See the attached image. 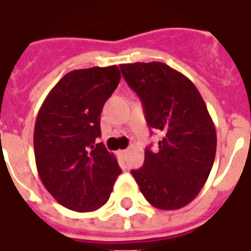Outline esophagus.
Segmentation results:
<instances>
[{"label":"esophagus","mask_w":251,"mask_h":251,"mask_svg":"<svg viewBox=\"0 0 251 251\" xmlns=\"http://www.w3.org/2000/svg\"><path fill=\"white\" fill-rule=\"evenodd\" d=\"M127 152H129V150H121V151H120V155H121V156H126V155H127Z\"/></svg>","instance_id":"34e87169"}]
</instances>
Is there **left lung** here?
Wrapping results in <instances>:
<instances>
[{"label": "left lung", "instance_id": "obj_1", "mask_svg": "<svg viewBox=\"0 0 251 251\" xmlns=\"http://www.w3.org/2000/svg\"><path fill=\"white\" fill-rule=\"evenodd\" d=\"M137 92L150 127L163 135L159 151H145L131 171L146 201L159 210H178L199 194L212 169L216 130L202 96L189 78L163 62L120 65Z\"/></svg>", "mask_w": 251, "mask_h": 251}]
</instances>
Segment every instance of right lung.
<instances>
[{"instance_id":"obj_1","label":"right lung","mask_w":251,"mask_h":251,"mask_svg":"<svg viewBox=\"0 0 251 251\" xmlns=\"http://www.w3.org/2000/svg\"><path fill=\"white\" fill-rule=\"evenodd\" d=\"M116 65L68 73L45 98L35 122L33 150L41 182L69 210L90 212L108 202L121 173L98 143L102 106L117 88Z\"/></svg>"}]
</instances>
